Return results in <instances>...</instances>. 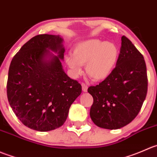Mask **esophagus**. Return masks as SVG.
Here are the masks:
<instances>
[{"label": "esophagus", "instance_id": "esophagus-1", "mask_svg": "<svg viewBox=\"0 0 157 157\" xmlns=\"http://www.w3.org/2000/svg\"><path fill=\"white\" fill-rule=\"evenodd\" d=\"M82 91H83L84 92H87V91H88V86H87V85H85V83H82Z\"/></svg>", "mask_w": 157, "mask_h": 157}]
</instances>
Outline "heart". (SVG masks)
Instances as JSON below:
<instances>
[{
    "mask_svg": "<svg viewBox=\"0 0 157 157\" xmlns=\"http://www.w3.org/2000/svg\"><path fill=\"white\" fill-rule=\"evenodd\" d=\"M119 48L114 43L98 39L77 43L72 55L65 56V61L74 76L82 72V66L88 76L94 81H102L110 76L117 66Z\"/></svg>",
    "mask_w": 157,
    "mask_h": 157,
    "instance_id": "b5f03b06",
    "label": "heart"
}]
</instances>
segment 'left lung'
Segmentation results:
<instances>
[{
  "mask_svg": "<svg viewBox=\"0 0 157 157\" xmlns=\"http://www.w3.org/2000/svg\"><path fill=\"white\" fill-rule=\"evenodd\" d=\"M94 102L90 117L101 128L116 130L126 126L140 111L147 92V67L142 54L126 36L112 73L96 86L88 88Z\"/></svg>",
  "mask_w": 157,
  "mask_h": 157,
  "instance_id": "obj_1",
  "label": "left lung"
}]
</instances>
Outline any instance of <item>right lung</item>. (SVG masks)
I'll return each mask as SVG.
<instances>
[{
	"instance_id": "add662e5",
	"label": "right lung",
	"mask_w": 157,
	"mask_h": 157,
	"mask_svg": "<svg viewBox=\"0 0 157 157\" xmlns=\"http://www.w3.org/2000/svg\"><path fill=\"white\" fill-rule=\"evenodd\" d=\"M64 52L59 35L42 34L26 42L10 63L7 99L30 129L44 132L61 127L82 93V85L63 70Z\"/></svg>"
}]
</instances>
